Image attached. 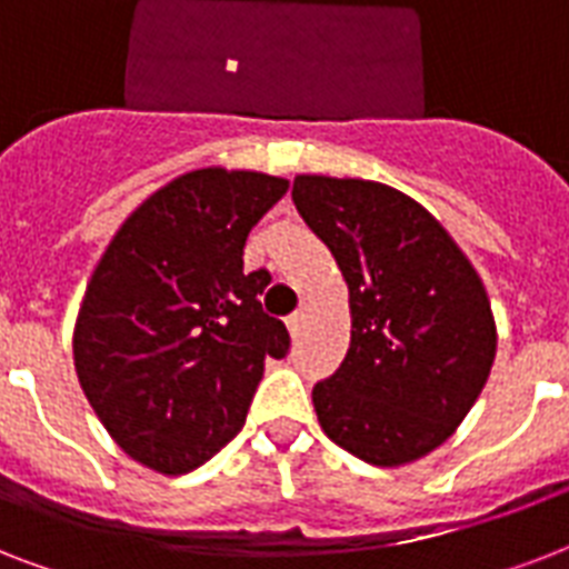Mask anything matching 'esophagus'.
<instances>
[{"instance_id":"34e87169","label":"esophagus","mask_w":569,"mask_h":569,"mask_svg":"<svg viewBox=\"0 0 569 569\" xmlns=\"http://www.w3.org/2000/svg\"><path fill=\"white\" fill-rule=\"evenodd\" d=\"M286 328H289V333H292V337H298V333H301V328H303V310L292 312V316L286 319Z\"/></svg>"}]
</instances>
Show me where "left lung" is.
<instances>
[{
	"instance_id": "1",
	"label": "left lung",
	"mask_w": 569,
	"mask_h": 569,
	"mask_svg": "<svg viewBox=\"0 0 569 569\" xmlns=\"http://www.w3.org/2000/svg\"><path fill=\"white\" fill-rule=\"evenodd\" d=\"M298 212L348 283L351 346L312 387L321 431L375 467H405L458 431L496 357L481 277L405 191L298 173Z\"/></svg>"
}]
</instances>
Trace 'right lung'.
Masks as SVG:
<instances>
[{
  "instance_id": "right-lung-1",
  "label": "right lung",
  "mask_w": 569,
  "mask_h": 569,
  "mask_svg": "<svg viewBox=\"0 0 569 569\" xmlns=\"http://www.w3.org/2000/svg\"><path fill=\"white\" fill-rule=\"evenodd\" d=\"M289 189L259 171L197 168L147 197L93 268L73 328L76 378L109 437L182 476L241 431L289 333L244 274L253 223Z\"/></svg>"
}]
</instances>
